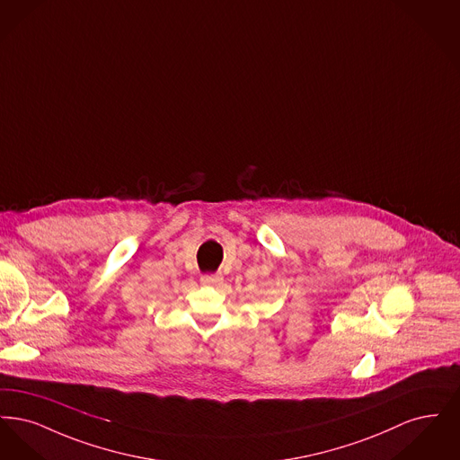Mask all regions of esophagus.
I'll return each instance as SVG.
<instances>
[{
    "instance_id": "34e87169",
    "label": "esophagus",
    "mask_w": 460,
    "mask_h": 460,
    "mask_svg": "<svg viewBox=\"0 0 460 460\" xmlns=\"http://www.w3.org/2000/svg\"><path fill=\"white\" fill-rule=\"evenodd\" d=\"M224 281V278L220 274H207V276H201V283L203 285L217 286Z\"/></svg>"
}]
</instances>
